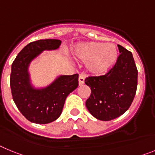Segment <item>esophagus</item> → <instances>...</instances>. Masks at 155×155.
<instances>
[{
  "label": "esophagus",
  "instance_id": "1",
  "mask_svg": "<svg viewBox=\"0 0 155 155\" xmlns=\"http://www.w3.org/2000/svg\"><path fill=\"white\" fill-rule=\"evenodd\" d=\"M79 85H82L84 83V78L83 76H79L78 78Z\"/></svg>",
  "mask_w": 155,
  "mask_h": 155
}]
</instances>
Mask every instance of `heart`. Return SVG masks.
<instances>
[{"mask_svg": "<svg viewBox=\"0 0 155 155\" xmlns=\"http://www.w3.org/2000/svg\"><path fill=\"white\" fill-rule=\"evenodd\" d=\"M77 59L86 63L90 73L102 75L109 72L119 57L118 48L113 43L98 42H81L73 49Z\"/></svg>", "mask_w": 155, "mask_h": 155, "instance_id": "1", "label": "heart"}]
</instances>
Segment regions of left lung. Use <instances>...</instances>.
Wrapping results in <instances>:
<instances>
[{
	"label": "left lung",
	"instance_id": "left-lung-1",
	"mask_svg": "<svg viewBox=\"0 0 155 155\" xmlns=\"http://www.w3.org/2000/svg\"><path fill=\"white\" fill-rule=\"evenodd\" d=\"M118 48V60L107 74L85 79L91 91L86 107L94 117L102 121L124 114L132 104L137 87L138 72L132 53L120 45Z\"/></svg>",
	"mask_w": 155,
	"mask_h": 155
}]
</instances>
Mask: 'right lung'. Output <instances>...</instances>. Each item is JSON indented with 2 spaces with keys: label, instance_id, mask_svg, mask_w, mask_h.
Here are the masks:
<instances>
[{
  "label": "right lung",
  "instance_id": "obj_1",
  "mask_svg": "<svg viewBox=\"0 0 155 155\" xmlns=\"http://www.w3.org/2000/svg\"><path fill=\"white\" fill-rule=\"evenodd\" d=\"M59 39H40L30 42L18 54L12 65L10 84L12 97L21 114L31 123L50 124L62 113L68 94L78 86V74L61 75L45 87L31 84L28 67L45 50L60 47Z\"/></svg>",
  "mask_w": 155,
  "mask_h": 155
}]
</instances>
